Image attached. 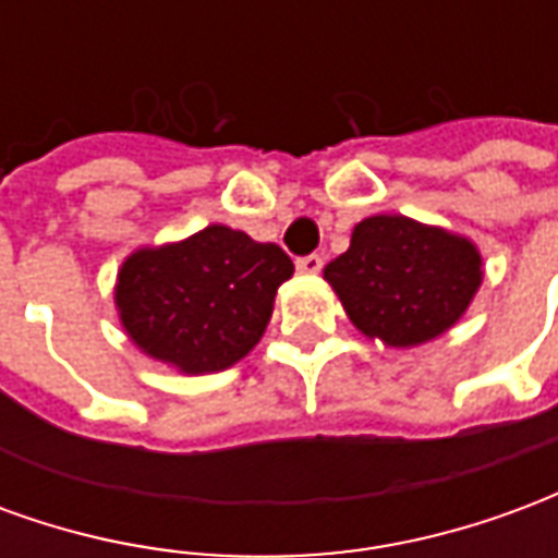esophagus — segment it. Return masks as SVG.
<instances>
[{
	"label": "esophagus",
	"mask_w": 558,
	"mask_h": 558,
	"mask_svg": "<svg viewBox=\"0 0 558 558\" xmlns=\"http://www.w3.org/2000/svg\"><path fill=\"white\" fill-rule=\"evenodd\" d=\"M295 268H299L302 275H319V268H323V256L319 254L299 256V259H295Z\"/></svg>",
	"instance_id": "1"
}]
</instances>
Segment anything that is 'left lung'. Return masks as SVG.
Instances as JSON below:
<instances>
[{"mask_svg":"<svg viewBox=\"0 0 558 558\" xmlns=\"http://www.w3.org/2000/svg\"><path fill=\"white\" fill-rule=\"evenodd\" d=\"M352 326L386 347H418L466 314L481 287L475 244L407 215L355 223L350 251L326 266Z\"/></svg>","mask_w":558,"mask_h":558,"instance_id":"1","label":"left lung"}]
</instances>
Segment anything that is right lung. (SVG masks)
<instances>
[{
  "label": "right lung",
  "instance_id": "obj_1",
  "mask_svg": "<svg viewBox=\"0 0 558 558\" xmlns=\"http://www.w3.org/2000/svg\"><path fill=\"white\" fill-rule=\"evenodd\" d=\"M292 271L278 244L211 223L182 242L128 256L116 280V311L148 359L182 374H218L259 343L278 287Z\"/></svg>",
  "mask_w": 558,
  "mask_h": 558
}]
</instances>
